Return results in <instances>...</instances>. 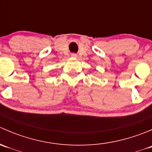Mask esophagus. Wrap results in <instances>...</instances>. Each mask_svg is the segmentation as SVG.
Here are the masks:
<instances>
[{"label":"esophagus","mask_w":152,"mask_h":152,"mask_svg":"<svg viewBox=\"0 0 152 152\" xmlns=\"http://www.w3.org/2000/svg\"><path fill=\"white\" fill-rule=\"evenodd\" d=\"M71 56L72 57H77V54L76 53H72Z\"/></svg>","instance_id":"esophagus-1"}]
</instances>
